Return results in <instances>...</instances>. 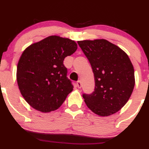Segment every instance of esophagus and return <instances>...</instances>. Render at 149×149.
<instances>
[{
    "label": "esophagus",
    "mask_w": 149,
    "mask_h": 149,
    "mask_svg": "<svg viewBox=\"0 0 149 149\" xmlns=\"http://www.w3.org/2000/svg\"><path fill=\"white\" fill-rule=\"evenodd\" d=\"M77 87H78V88H81L82 87V83H81V82L80 81V80H78V82H77Z\"/></svg>",
    "instance_id": "34e87169"
}]
</instances>
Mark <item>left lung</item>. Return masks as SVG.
<instances>
[{"instance_id": "left-lung-1", "label": "left lung", "mask_w": 149, "mask_h": 149, "mask_svg": "<svg viewBox=\"0 0 149 149\" xmlns=\"http://www.w3.org/2000/svg\"><path fill=\"white\" fill-rule=\"evenodd\" d=\"M94 75L95 89L82 97L89 110L101 116L121 110L131 96L135 84L134 68L126 52L106 39L78 41Z\"/></svg>"}]
</instances>
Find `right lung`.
I'll use <instances>...</instances> for the list:
<instances>
[{
	"mask_svg": "<svg viewBox=\"0 0 149 149\" xmlns=\"http://www.w3.org/2000/svg\"><path fill=\"white\" fill-rule=\"evenodd\" d=\"M77 48L75 41L52 35L23 51L18 62L17 80L21 95L33 108L44 113L56 110L72 92L63 61Z\"/></svg>",
	"mask_w": 149,
	"mask_h": 149,
	"instance_id": "obj_1",
	"label": "right lung"
}]
</instances>
